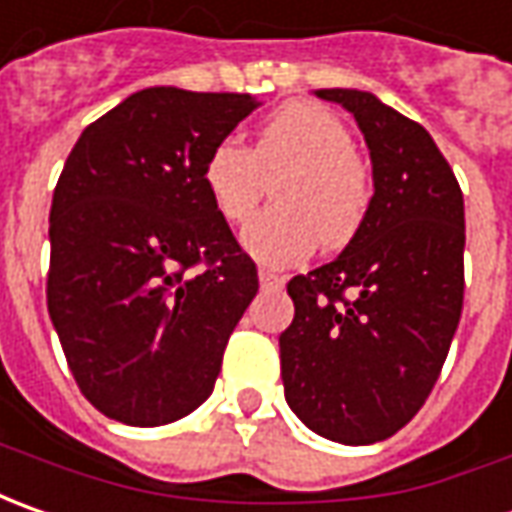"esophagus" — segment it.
<instances>
[{
  "label": "esophagus",
  "instance_id": "obj_1",
  "mask_svg": "<svg viewBox=\"0 0 512 512\" xmlns=\"http://www.w3.org/2000/svg\"><path fill=\"white\" fill-rule=\"evenodd\" d=\"M257 277H260V286H263V289H280V286L286 283L280 274L269 272V269H260V272H257Z\"/></svg>",
  "mask_w": 512,
  "mask_h": 512
}]
</instances>
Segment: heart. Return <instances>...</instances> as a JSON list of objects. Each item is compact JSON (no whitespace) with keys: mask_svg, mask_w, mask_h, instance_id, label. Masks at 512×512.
<instances>
[{"mask_svg":"<svg viewBox=\"0 0 512 512\" xmlns=\"http://www.w3.org/2000/svg\"><path fill=\"white\" fill-rule=\"evenodd\" d=\"M274 203L240 235V243L263 266H291L323 240L340 249L360 232L371 209V175L354 152V135L326 107L294 101L269 115L252 150L221 138L206 152L201 184L223 221L243 223L277 172Z\"/></svg>","mask_w":512,"mask_h":512,"instance_id":"obj_1","label":"heart"}]
</instances>
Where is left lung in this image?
<instances>
[{
    "mask_svg": "<svg viewBox=\"0 0 512 512\" xmlns=\"http://www.w3.org/2000/svg\"><path fill=\"white\" fill-rule=\"evenodd\" d=\"M354 115L374 195L331 263L289 280L280 334L286 402L340 445L405 428L439 377L465 297V201L431 133L365 90H317Z\"/></svg>",
    "mask_w": 512,
    "mask_h": 512,
    "instance_id": "left-lung-1",
    "label": "left lung"
}]
</instances>
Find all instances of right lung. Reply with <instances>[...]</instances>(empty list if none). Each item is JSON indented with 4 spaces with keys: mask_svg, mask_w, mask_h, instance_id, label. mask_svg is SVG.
I'll use <instances>...</instances> for the list:
<instances>
[{
    "mask_svg": "<svg viewBox=\"0 0 512 512\" xmlns=\"http://www.w3.org/2000/svg\"><path fill=\"white\" fill-rule=\"evenodd\" d=\"M255 107L249 93L147 87L93 121L64 161L47 311L81 394L115 422L192 414L257 294L255 260L201 184L206 152Z\"/></svg>",
    "mask_w": 512,
    "mask_h": 512,
    "instance_id": "add662e5",
    "label": "right lung"
}]
</instances>
